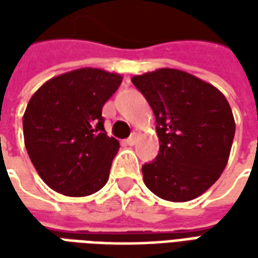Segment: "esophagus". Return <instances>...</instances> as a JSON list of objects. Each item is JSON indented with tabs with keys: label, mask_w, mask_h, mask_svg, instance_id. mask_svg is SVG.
<instances>
[{
	"label": "esophagus",
	"mask_w": 258,
	"mask_h": 258,
	"mask_svg": "<svg viewBox=\"0 0 258 258\" xmlns=\"http://www.w3.org/2000/svg\"><path fill=\"white\" fill-rule=\"evenodd\" d=\"M135 142H137V134H133L131 137H130V138H127V140H125V144L130 146L135 145Z\"/></svg>",
	"instance_id": "esophagus-1"
}]
</instances>
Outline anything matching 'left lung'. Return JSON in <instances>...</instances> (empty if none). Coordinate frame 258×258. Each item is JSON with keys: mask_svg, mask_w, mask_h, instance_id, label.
<instances>
[{"mask_svg": "<svg viewBox=\"0 0 258 258\" xmlns=\"http://www.w3.org/2000/svg\"><path fill=\"white\" fill-rule=\"evenodd\" d=\"M156 117L159 155L142 166L148 189L170 202L205 194L227 166L235 120L227 98L214 85L178 69L134 76Z\"/></svg>", "mask_w": 258, "mask_h": 258, "instance_id": "obj_1", "label": "left lung"}]
</instances>
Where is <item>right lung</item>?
<instances>
[{
  "label": "right lung",
  "mask_w": 258,
  "mask_h": 258,
  "mask_svg": "<svg viewBox=\"0 0 258 258\" xmlns=\"http://www.w3.org/2000/svg\"><path fill=\"white\" fill-rule=\"evenodd\" d=\"M121 81L117 73L81 68L48 80L30 98L25 145L51 189L81 198L105 186L120 144L106 135L102 107Z\"/></svg>",
  "instance_id": "1"
}]
</instances>
